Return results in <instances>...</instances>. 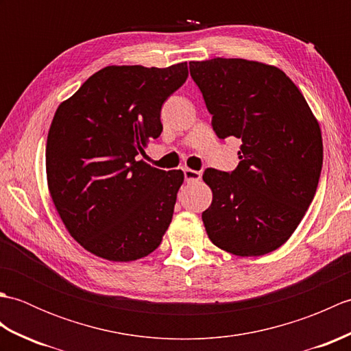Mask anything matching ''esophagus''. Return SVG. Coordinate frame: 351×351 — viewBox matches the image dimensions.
I'll use <instances>...</instances> for the list:
<instances>
[{"label": "esophagus", "instance_id": "34e87169", "mask_svg": "<svg viewBox=\"0 0 351 351\" xmlns=\"http://www.w3.org/2000/svg\"><path fill=\"white\" fill-rule=\"evenodd\" d=\"M182 171H184L185 181H187V182H197V181H200V176H202V175H200V171L189 169V167H184Z\"/></svg>", "mask_w": 351, "mask_h": 351}]
</instances>
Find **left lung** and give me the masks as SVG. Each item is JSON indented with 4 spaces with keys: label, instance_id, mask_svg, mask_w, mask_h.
I'll list each match as a JSON object with an SVG mask.
<instances>
[{
    "label": "left lung",
    "instance_id": "left-lung-1",
    "mask_svg": "<svg viewBox=\"0 0 351 351\" xmlns=\"http://www.w3.org/2000/svg\"><path fill=\"white\" fill-rule=\"evenodd\" d=\"M213 130L241 140L232 171L206 169L213 202L202 213L210 240L238 256H261L299 226L318 187L323 140L306 99L274 66L244 58L190 62Z\"/></svg>",
    "mask_w": 351,
    "mask_h": 351
}]
</instances>
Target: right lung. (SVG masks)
<instances>
[{"mask_svg": "<svg viewBox=\"0 0 351 351\" xmlns=\"http://www.w3.org/2000/svg\"><path fill=\"white\" fill-rule=\"evenodd\" d=\"M187 77V62L107 66L57 108L48 187L69 234L93 255L128 263L160 245L184 173L151 167L138 155L160 137L162 104Z\"/></svg>", "mask_w": 351, "mask_h": 351, "instance_id": "1", "label": "right lung"}]
</instances>
